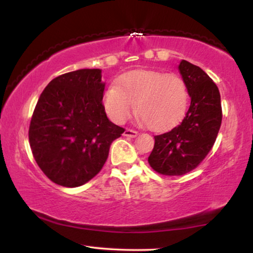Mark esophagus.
I'll return each mask as SVG.
<instances>
[{
	"instance_id": "34e87169",
	"label": "esophagus",
	"mask_w": 253,
	"mask_h": 253,
	"mask_svg": "<svg viewBox=\"0 0 253 253\" xmlns=\"http://www.w3.org/2000/svg\"><path fill=\"white\" fill-rule=\"evenodd\" d=\"M124 136L130 137V138H134V137L138 136V132L136 130H132V129H126V131H124Z\"/></svg>"
}]
</instances>
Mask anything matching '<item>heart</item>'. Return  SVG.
I'll list each match as a JSON object with an SVG mask.
<instances>
[{
  "mask_svg": "<svg viewBox=\"0 0 253 253\" xmlns=\"http://www.w3.org/2000/svg\"><path fill=\"white\" fill-rule=\"evenodd\" d=\"M189 102L185 83L175 74L131 71L112 84L103 94L106 113L123 123L136 110L151 130L164 131L177 124Z\"/></svg>",
  "mask_w": 253,
  "mask_h": 253,
  "instance_id": "heart-1",
  "label": "heart"
}]
</instances>
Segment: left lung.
I'll return each instance as SVG.
<instances>
[{"label": "left lung", "mask_w": 253, "mask_h": 253, "mask_svg": "<svg viewBox=\"0 0 253 253\" xmlns=\"http://www.w3.org/2000/svg\"><path fill=\"white\" fill-rule=\"evenodd\" d=\"M178 70L191 103L177 126L154 136L148 157L151 167L166 176H181L198 167L215 143L222 121L220 92L210 76L184 60Z\"/></svg>", "instance_id": "left-lung-1"}]
</instances>
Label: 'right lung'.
<instances>
[{
	"mask_svg": "<svg viewBox=\"0 0 253 253\" xmlns=\"http://www.w3.org/2000/svg\"><path fill=\"white\" fill-rule=\"evenodd\" d=\"M100 69L54 78L38 100L29 129L30 146L43 174L67 188L81 186L101 170L110 145L124 132L102 105Z\"/></svg>",
	"mask_w": 253,
	"mask_h": 253,
	"instance_id": "add662e5",
	"label": "right lung"
}]
</instances>
